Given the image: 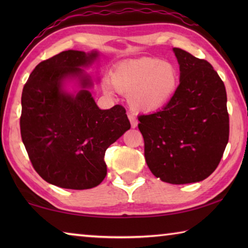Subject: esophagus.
I'll return each instance as SVG.
<instances>
[{
    "mask_svg": "<svg viewBox=\"0 0 248 248\" xmlns=\"http://www.w3.org/2000/svg\"><path fill=\"white\" fill-rule=\"evenodd\" d=\"M128 118L130 120V124H131V127L132 128H136L137 125H138V120H137L136 117H134L133 115H129Z\"/></svg>",
    "mask_w": 248,
    "mask_h": 248,
    "instance_id": "obj_1",
    "label": "esophagus"
}]
</instances>
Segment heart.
Returning <instances> with one entry per match:
<instances>
[{"instance_id": "heart-1", "label": "heart", "mask_w": 248, "mask_h": 248, "mask_svg": "<svg viewBox=\"0 0 248 248\" xmlns=\"http://www.w3.org/2000/svg\"><path fill=\"white\" fill-rule=\"evenodd\" d=\"M179 84V73L170 62L153 57L127 60L117 64L105 90L128 95L133 110L153 112L162 109L174 97Z\"/></svg>"}]
</instances>
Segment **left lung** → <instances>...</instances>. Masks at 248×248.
Here are the masks:
<instances>
[{"instance_id":"8db88e82","label":"left lung","mask_w":248,"mask_h":248,"mask_svg":"<svg viewBox=\"0 0 248 248\" xmlns=\"http://www.w3.org/2000/svg\"><path fill=\"white\" fill-rule=\"evenodd\" d=\"M179 85L162 110L139 118L144 156L155 177L190 184L209 177L229 142L230 120L224 83L212 65L174 48Z\"/></svg>"}]
</instances>
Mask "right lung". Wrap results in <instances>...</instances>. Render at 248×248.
I'll return each instance as SVG.
<instances>
[{
  "mask_svg": "<svg viewBox=\"0 0 248 248\" xmlns=\"http://www.w3.org/2000/svg\"><path fill=\"white\" fill-rule=\"evenodd\" d=\"M97 51H62L36 66L22 94L20 134L33 169L46 182L66 189H90L107 175L105 152L130 129L125 109L102 110L87 90L92 81L81 66ZM78 77L77 95L62 90L65 78Z\"/></svg>",
  "mask_w": 248,
  "mask_h": 248,
  "instance_id": "1",
  "label": "right lung"
}]
</instances>
